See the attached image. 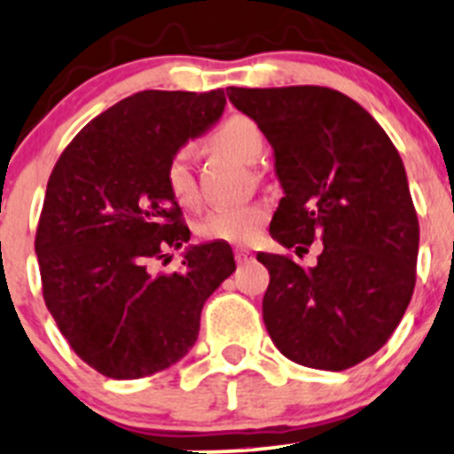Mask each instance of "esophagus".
Returning <instances> with one entry per match:
<instances>
[{
  "instance_id": "34e87169",
  "label": "esophagus",
  "mask_w": 454,
  "mask_h": 454,
  "mask_svg": "<svg viewBox=\"0 0 454 454\" xmlns=\"http://www.w3.org/2000/svg\"><path fill=\"white\" fill-rule=\"evenodd\" d=\"M233 255H236L238 264H242V262H247L251 258V251L249 249H236V251H233Z\"/></svg>"
}]
</instances>
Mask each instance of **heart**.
Segmentation results:
<instances>
[{
	"label": "heart",
	"mask_w": 454,
	"mask_h": 454,
	"mask_svg": "<svg viewBox=\"0 0 454 454\" xmlns=\"http://www.w3.org/2000/svg\"><path fill=\"white\" fill-rule=\"evenodd\" d=\"M207 142L218 151L254 163L262 155L264 139L260 129L245 115H231L209 133ZM163 184L168 194L181 207L190 209L199 203V185L194 175L192 146H181L172 153L163 168ZM270 218V207L262 200L236 207L212 209L196 227L200 240L225 242V245H251L260 238L262 229Z\"/></svg>",
	"instance_id": "1"
}]
</instances>
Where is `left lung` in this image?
I'll return each instance as SVG.
<instances>
[{
    "label": "left lung",
    "mask_w": 454,
    "mask_h": 454,
    "mask_svg": "<svg viewBox=\"0 0 454 454\" xmlns=\"http://www.w3.org/2000/svg\"><path fill=\"white\" fill-rule=\"evenodd\" d=\"M275 151L284 196L270 236L301 258L258 254L270 282L262 317L291 361L343 372L376 354L404 317L415 288L419 223L404 163L358 102L330 87H229Z\"/></svg>",
    "instance_id": "obj_1"
}]
</instances>
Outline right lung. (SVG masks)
Wrapping results in <instances>:
<instances>
[{
	"instance_id": "1",
	"label": "right lung",
	"mask_w": 454,
	"mask_h": 454,
	"mask_svg": "<svg viewBox=\"0 0 454 454\" xmlns=\"http://www.w3.org/2000/svg\"><path fill=\"white\" fill-rule=\"evenodd\" d=\"M225 91H139L93 118L50 175L35 249L48 310L74 352L115 380L151 376L192 348L207 297L236 270L229 245L157 260L190 240L163 184L176 148L225 109Z\"/></svg>"
}]
</instances>
